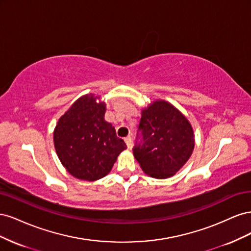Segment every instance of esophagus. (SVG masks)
I'll return each instance as SVG.
<instances>
[{
	"instance_id": "34e87169",
	"label": "esophagus",
	"mask_w": 251,
	"mask_h": 251,
	"mask_svg": "<svg viewBox=\"0 0 251 251\" xmlns=\"http://www.w3.org/2000/svg\"><path fill=\"white\" fill-rule=\"evenodd\" d=\"M125 141H126V147H127L128 149H131V148H132V138L130 137V136H127V137H126V138H125Z\"/></svg>"
}]
</instances>
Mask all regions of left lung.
<instances>
[{
	"label": "left lung",
	"mask_w": 251,
	"mask_h": 251,
	"mask_svg": "<svg viewBox=\"0 0 251 251\" xmlns=\"http://www.w3.org/2000/svg\"><path fill=\"white\" fill-rule=\"evenodd\" d=\"M133 153L142 171L151 177L174 176L195 148L193 127L187 118L168 101L155 100L141 112Z\"/></svg>",
	"instance_id": "left-lung-1"
}]
</instances>
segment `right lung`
Here are the masks:
<instances>
[{
	"label": "right lung",
	"instance_id": "obj_1",
	"mask_svg": "<svg viewBox=\"0 0 251 251\" xmlns=\"http://www.w3.org/2000/svg\"><path fill=\"white\" fill-rule=\"evenodd\" d=\"M94 94L83 95L57 121L53 141L58 159L73 177L95 181L110 173L126 149L115 127L104 120L105 103Z\"/></svg>",
	"mask_w": 251,
	"mask_h": 251
}]
</instances>
